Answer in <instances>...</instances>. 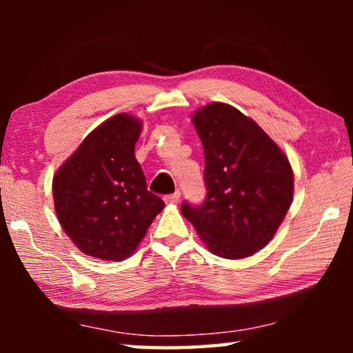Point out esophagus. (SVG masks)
Returning a JSON list of instances; mask_svg holds the SVG:
<instances>
[{"mask_svg": "<svg viewBox=\"0 0 353 353\" xmlns=\"http://www.w3.org/2000/svg\"><path fill=\"white\" fill-rule=\"evenodd\" d=\"M179 201H181V193H179V191H176V193H172V194L165 196L166 204H177Z\"/></svg>", "mask_w": 353, "mask_h": 353, "instance_id": "1", "label": "esophagus"}]
</instances>
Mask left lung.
<instances>
[{
	"label": "left lung",
	"mask_w": 353,
	"mask_h": 353,
	"mask_svg": "<svg viewBox=\"0 0 353 353\" xmlns=\"http://www.w3.org/2000/svg\"><path fill=\"white\" fill-rule=\"evenodd\" d=\"M204 146L207 188L202 204L182 214L214 255L244 259L265 248L292 201V171L276 143L252 119L223 103L194 113Z\"/></svg>",
	"instance_id": "obj_1"
}]
</instances>
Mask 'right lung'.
<instances>
[{
  "label": "right lung",
  "mask_w": 353,
  "mask_h": 353,
  "mask_svg": "<svg viewBox=\"0 0 353 353\" xmlns=\"http://www.w3.org/2000/svg\"><path fill=\"white\" fill-rule=\"evenodd\" d=\"M139 119L119 113L85 137L52 181L56 214L83 254L132 255L165 202L146 187L135 159Z\"/></svg>",
  "instance_id": "right-lung-1"
}]
</instances>
